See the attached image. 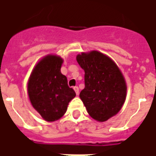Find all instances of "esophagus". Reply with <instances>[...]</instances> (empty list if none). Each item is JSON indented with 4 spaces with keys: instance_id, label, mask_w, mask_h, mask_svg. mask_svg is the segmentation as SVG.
<instances>
[{
    "instance_id": "obj_1",
    "label": "esophagus",
    "mask_w": 156,
    "mask_h": 156,
    "mask_svg": "<svg viewBox=\"0 0 156 156\" xmlns=\"http://www.w3.org/2000/svg\"><path fill=\"white\" fill-rule=\"evenodd\" d=\"M73 89H74L76 94L78 95V94H79V88H78V87H74V88H73Z\"/></svg>"
}]
</instances>
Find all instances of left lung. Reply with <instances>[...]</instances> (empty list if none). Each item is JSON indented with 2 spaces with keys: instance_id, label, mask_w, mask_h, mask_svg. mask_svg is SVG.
I'll return each mask as SVG.
<instances>
[{
  "instance_id": "8db88e82",
  "label": "left lung",
  "mask_w": 156,
  "mask_h": 156,
  "mask_svg": "<svg viewBox=\"0 0 156 156\" xmlns=\"http://www.w3.org/2000/svg\"><path fill=\"white\" fill-rule=\"evenodd\" d=\"M77 62L84 70L85 88L79 97L88 115L99 122L117 115L126 98L127 86L115 62L98 51L77 55Z\"/></svg>"
}]
</instances>
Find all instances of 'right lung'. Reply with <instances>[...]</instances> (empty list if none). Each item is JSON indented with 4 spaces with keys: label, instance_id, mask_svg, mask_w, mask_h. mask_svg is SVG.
<instances>
[{
    "label": "right lung",
    "instance_id": "obj_1",
    "mask_svg": "<svg viewBox=\"0 0 156 156\" xmlns=\"http://www.w3.org/2000/svg\"><path fill=\"white\" fill-rule=\"evenodd\" d=\"M62 58L48 55L36 64L27 83L29 99L42 119L53 122L67 111L68 103L76 96L69 88L68 79L62 74Z\"/></svg>",
    "mask_w": 156,
    "mask_h": 156
}]
</instances>
